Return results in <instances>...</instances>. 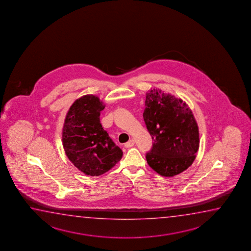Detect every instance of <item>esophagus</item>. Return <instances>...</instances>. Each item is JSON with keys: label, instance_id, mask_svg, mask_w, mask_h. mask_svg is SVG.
Returning a JSON list of instances; mask_svg holds the SVG:
<instances>
[{"label": "esophagus", "instance_id": "34e87169", "mask_svg": "<svg viewBox=\"0 0 251 251\" xmlns=\"http://www.w3.org/2000/svg\"><path fill=\"white\" fill-rule=\"evenodd\" d=\"M134 144H135V140H129L127 143H125L124 144V146L125 148H131L132 146H134Z\"/></svg>", "mask_w": 251, "mask_h": 251}]
</instances>
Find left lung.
Wrapping results in <instances>:
<instances>
[{
	"instance_id": "obj_1",
	"label": "left lung",
	"mask_w": 251,
	"mask_h": 251,
	"mask_svg": "<svg viewBox=\"0 0 251 251\" xmlns=\"http://www.w3.org/2000/svg\"><path fill=\"white\" fill-rule=\"evenodd\" d=\"M143 120L154 141L146 154L151 169L166 177L187 170L199 149V130L186 102L159 89H151Z\"/></svg>"
}]
</instances>
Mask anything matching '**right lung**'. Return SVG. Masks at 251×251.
Segmentation results:
<instances>
[{
  "mask_svg": "<svg viewBox=\"0 0 251 251\" xmlns=\"http://www.w3.org/2000/svg\"><path fill=\"white\" fill-rule=\"evenodd\" d=\"M105 105L93 95L75 100L62 128V145L70 162L85 175L98 176L108 172L123 157V151L100 123Z\"/></svg>",
  "mask_w": 251,
  "mask_h": 251,
  "instance_id": "right-lung-1",
  "label": "right lung"
}]
</instances>
